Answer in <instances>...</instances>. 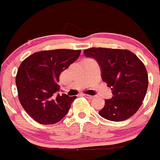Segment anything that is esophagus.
<instances>
[{"mask_svg":"<svg viewBox=\"0 0 160 160\" xmlns=\"http://www.w3.org/2000/svg\"><path fill=\"white\" fill-rule=\"evenodd\" d=\"M81 96H84L85 98H87V99H92V98H93V96H90V95H87V94H84V93L81 94Z\"/></svg>","mask_w":160,"mask_h":160,"instance_id":"obj_1","label":"esophagus"}]
</instances>
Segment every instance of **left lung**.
<instances>
[{"label": "left lung", "mask_w": 160, "mask_h": 160, "mask_svg": "<svg viewBox=\"0 0 160 160\" xmlns=\"http://www.w3.org/2000/svg\"><path fill=\"white\" fill-rule=\"evenodd\" d=\"M87 57L96 59L102 68V77L111 87L112 99L105 100L100 116L112 122H122L134 115L143 103L148 87V74L144 64L127 49L89 48Z\"/></svg>", "instance_id": "obj_1"}]
</instances>
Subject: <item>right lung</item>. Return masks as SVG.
Masks as SVG:
<instances>
[{
    "mask_svg": "<svg viewBox=\"0 0 160 160\" xmlns=\"http://www.w3.org/2000/svg\"><path fill=\"white\" fill-rule=\"evenodd\" d=\"M81 51L56 49L35 52L22 61L16 76L20 104L29 116L42 124L60 122L77 96L63 94L58 84L61 72L68 69Z\"/></svg>",
    "mask_w": 160,
    "mask_h": 160,
    "instance_id": "add662e5",
    "label": "right lung"
}]
</instances>
